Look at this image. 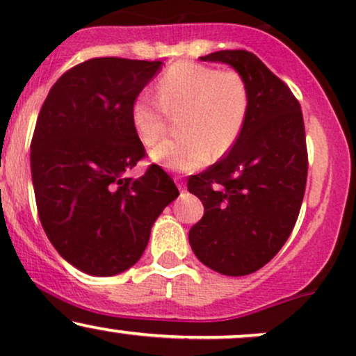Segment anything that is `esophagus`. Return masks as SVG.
Wrapping results in <instances>:
<instances>
[{
	"label": "esophagus",
	"mask_w": 356,
	"mask_h": 356,
	"mask_svg": "<svg viewBox=\"0 0 356 356\" xmlns=\"http://www.w3.org/2000/svg\"><path fill=\"white\" fill-rule=\"evenodd\" d=\"M175 184H177V187L181 191L186 189V182H184V177L182 175H175Z\"/></svg>",
	"instance_id": "1"
}]
</instances>
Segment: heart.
<instances>
[{
    "mask_svg": "<svg viewBox=\"0 0 356 356\" xmlns=\"http://www.w3.org/2000/svg\"><path fill=\"white\" fill-rule=\"evenodd\" d=\"M157 97L142 92L130 107L138 138L152 145L165 130L167 112L179 117L181 137L165 138L150 150V159L172 172H192L207 164L212 152L222 155L236 144L246 124L249 90L234 70L179 61L159 76Z\"/></svg>",
    "mask_w": 356,
    "mask_h": 356,
    "instance_id": "b5f03b06",
    "label": "heart"
}]
</instances>
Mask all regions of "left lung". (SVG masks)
Listing matches in <instances>:
<instances>
[{"label": "left lung", "mask_w": 356, "mask_h": 356, "mask_svg": "<svg viewBox=\"0 0 356 356\" xmlns=\"http://www.w3.org/2000/svg\"><path fill=\"white\" fill-rule=\"evenodd\" d=\"M201 60L227 63L243 76L249 110L229 152L187 182L204 204L189 243L220 275H251L277 254L300 214L308 175L303 113L288 85L254 53L222 50Z\"/></svg>", "instance_id": "1"}]
</instances>
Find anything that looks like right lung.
<instances>
[{"label":"right lung","instance_id":"right-lung-1","mask_svg":"<svg viewBox=\"0 0 356 356\" xmlns=\"http://www.w3.org/2000/svg\"><path fill=\"white\" fill-rule=\"evenodd\" d=\"M162 61L92 58L70 68L43 102L31 138L42 226L58 254L92 276L140 259L155 219L179 195L162 167L127 172L145 157L132 102Z\"/></svg>","mask_w":356,"mask_h":356}]
</instances>
